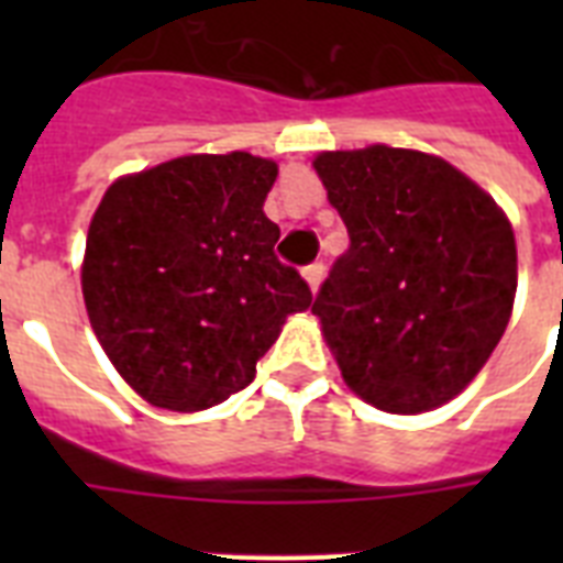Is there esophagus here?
Masks as SVG:
<instances>
[{
    "label": "esophagus",
    "instance_id": "34e87169",
    "mask_svg": "<svg viewBox=\"0 0 563 563\" xmlns=\"http://www.w3.org/2000/svg\"><path fill=\"white\" fill-rule=\"evenodd\" d=\"M303 280L309 283V289H312V295H316L318 289H321V280H324V265L321 263H312L303 268Z\"/></svg>",
    "mask_w": 563,
    "mask_h": 563
}]
</instances>
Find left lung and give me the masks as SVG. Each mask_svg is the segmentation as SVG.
I'll return each mask as SVG.
<instances>
[{
    "label": "left lung",
    "mask_w": 563,
    "mask_h": 563,
    "mask_svg": "<svg viewBox=\"0 0 563 563\" xmlns=\"http://www.w3.org/2000/svg\"><path fill=\"white\" fill-rule=\"evenodd\" d=\"M312 169L351 236L312 303L342 379L388 415L444 406L485 368L515 309L506 210L418 148L321 152Z\"/></svg>",
    "instance_id": "left-lung-1"
}]
</instances>
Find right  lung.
I'll return each mask as SVG.
<instances>
[{
    "label": "right lung",
    "instance_id": "right-lung-1",
    "mask_svg": "<svg viewBox=\"0 0 563 563\" xmlns=\"http://www.w3.org/2000/svg\"><path fill=\"white\" fill-rule=\"evenodd\" d=\"M277 163L187 154L122 175L87 230L81 291L101 351L157 409L192 415L245 388L286 318L312 307L263 212Z\"/></svg>",
    "mask_w": 563,
    "mask_h": 563
}]
</instances>
